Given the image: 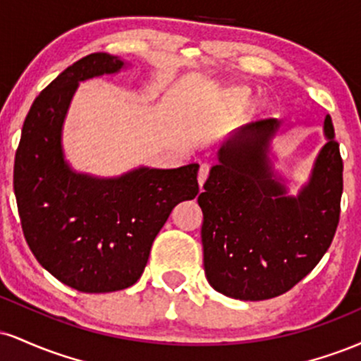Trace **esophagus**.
Returning <instances> with one entry per match:
<instances>
[{
  "label": "esophagus",
  "instance_id": "34e87169",
  "mask_svg": "<svg viewBox=\"0 0 361 361\" xmlns=\"http://www.w3.org/2000/svg\"><path fill=\"white\" fill-rule=\"evenodd\" d=\"M209 169H210V166L207 163L202 164L200 169H198V185H200V190L207 181V176H209Z\"/></svg>",
  "mask_w": 361,
  "mask_h": 361
}]
</instances>
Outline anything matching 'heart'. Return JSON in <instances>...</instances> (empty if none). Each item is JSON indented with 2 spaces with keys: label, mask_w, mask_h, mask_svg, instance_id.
<instances>
[{
  "label": "heart",
  "mask_w": 361,
  "mask_h": 361,
  "mask_svg": "<svg viewBox=\"0 0 361 361\" xmlns=\"http://www.w3.org/2000/svg\"><path fill=\"white\" fill-rule=\"evenodd\" d=\"M247 91L244 88H231L227 91V100H229L233 105H241V103L246 100Z\"/></svg>",
  "instance_id": "heart-1"
}]
</instances>
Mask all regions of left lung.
<instances>
[{
  "instance_id": "obj_1",
  "label": "left lung",
  "mask_w": 361,
  "mask_h": 361,
  "mask_svg": "<svg viewBox=\"0 0 361 361\" xmlns=\"http://www.w3.org/2000/svg\"><path fill=\"white\" fill-rule=\"evenodd\" d=\"M279 134L276 118L231 132L198 195L205 276L233 299L267 300L288 292L314 270L336 233L343 159L333 120L326 115V144L295 197L287 195L270 159Z\"/></svg>"
}]
</instances>
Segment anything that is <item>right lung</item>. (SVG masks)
Segmentation results:
<instances>
[{"label": "right lung", "mask_w": 361, "mask_h": 361, "mask_svg": "<svg viewBox=\"0 0 361 361\" xmlns=\"http://www.w3.org/2000/svg\"><path fill=\"white\" fill-rule=\"evenodd\" d=\"M123 68L120 57L94 52L64 69L32 103L15 156L13 188L28 247L51 275L85 293L134 285L171 210L198 193L197 163L98 178L66 161L62 126L78 85Z\"/></svg>", "instance_id": "obj_1"}]
</instances>
